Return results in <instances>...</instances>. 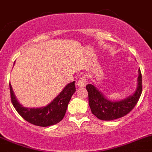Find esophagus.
Masks as SVG:
<instances>
[{
	"mask_svg": "<svg viewBox=\"0 0 152 152\" xmlns=\"http://www.w3.org/2000/svg\"><path fill=\"white\" fill-rule=\"evenodd\" d=\"M86 84H87V82H86V79L85 76H82L77 82V86L79 88H84L86 87Z\"/></svg>",
	"mask_w": 152,
	"mask_h": 152,
	"instance_id": "obj_1",
	"label": "esophagus"
}]
</instances>
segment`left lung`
Wrapping results in <instances>:
<instances>
[{
	"label": "left lung",
	"instance_id": "left-lung-1",
	"mask_svg": "<svg viewBox=\"0 0 152 152\" xmlns=\"http://www.w3.org/2000/svg\"><path fill=\"white\" fill-rule=\"evenodd\" d=\"M138 85L133 95L118 102H111L106 98L95 86L88 84L86 89L88 94V104L91 113L99 120H113L128 114L136 106L142 91V74L139 69Z\"/></svg>",
	"mask_w": 152,
	"mask_h": 152
}]
</instances>
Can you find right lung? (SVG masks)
Masks as SVG:
<instances>
[{
  "label": "right lung",
  "mask_w": 152,
  "mask_h": 152,
  "mask_svg": "<svg viewBox=\"0 0 152 152\" xmlns=\"http://www.w3.org/2000/svg\"><path fill=\"white\" fill-rule=\"evenodd\" d=\"M10 98L13 107L24 120L39 126H49L57 124L65 116L68 104L76 91L75 81L69 83L52 102L45 107L39 108H26L17 101L10 83Z\"/></svg>",
  "instance_id": "add662e5"
}]
</instances>
